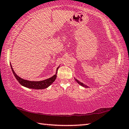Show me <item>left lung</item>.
<instances>
[{
	"instance_id": "1",
	"label": "left lung",
	"mask_w": 129,
	"mask_h": 129,
	"mask_svg": "<svg viewBox=\"0 0 129 129\" xmlns=\"http://www.w3.org/2000/svg\"><path fill=\"white\" fill-rule=\"evenodd\" d=\"M75 81L77 82V83L79 84V85H80L81 86H83V87H86V88H87V87H89V86H87L86 85H85V84H84V83H81V82H80V81H79L78 79H76V78H75Z\"/></svg>"
}]
</instances>
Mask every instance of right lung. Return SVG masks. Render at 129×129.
<instances>
[{"mask_svg": "<svg viewBox=\"0 0 129 129\" xmlns=\"http://www.w3.org/2000/svg\"><path fill=\"white\" fill-rule=\"evenodd\" d=\"M11 69L13 72V74L14 75V76L16 79V80L18 81V82L20 83L21 85L26 87L27 88L29 89H44L45 88H47L49 86L51 85V84L53 83V82L55 80L56 78V75H57V70H58L59 67L57 68L56 73L53 76L47 79H45V80H41V81H30V80H27L25 79H23V78H21L20 77L16 74L14 72V71L12 65L10 63Z\"/></svg>", "mask_w": 129, "mask_h": 129, "instance_id": "1", "label": "right lung"}]
</instances>
